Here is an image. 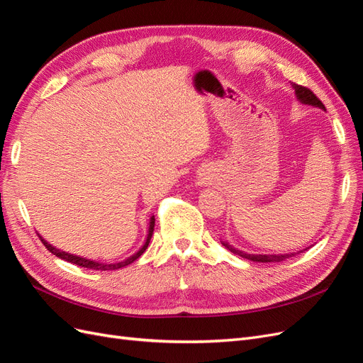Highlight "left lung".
I'll list each match as a JSON object with an SVG mask.
<instances>
[{"label":"left lung","instance_id":"obj_1","mask_svg":"<svg viewBox=\"0 0 363 363\" xmlns=\"http://www.w3.org/2000/svg\"><path fill=\"white\" fill-rule=\"evenodd\" d=\"M292 87L295 89L296 98H298V100H300L301 103L309 104V106H316V107H320V108H324V104L320 101V98H318V96L309 89V87H304V86H300V84H296V83H292ZM221 244H223L225 248H228L230 251H232L233 255L244 257V259H247V260H252V262H262V263L274 262V263H276V262H283V260L291 259V257L295 256V252H291V255H247V252L240 251V250H236V248H233L232 245H228L227 242H221ZM300 252H303V251H300Z\"/></svg>","mask_w":363,"mask_h":363}]
</instances>
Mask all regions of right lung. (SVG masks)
Instances as JSON below:
<instances>
[{
  "mask_svg": "<svg viewBox=\"0 0 363 363\" xmlns=\"http://www.w3.org/2000/svg\"><path fill=\"white\" fill-rule=\"evenodd\" d=\"M152 230H155V216H151L150 219V227H148V236H147V240L145 244L142 245L139 248L138 252H135L133 256H130L128 259H125L124 262H118V263H100V262H95V260H89V259H84V257H79V256H74V255H69V252L67 251H60L57 248H54L51 244H48L45 239H43L42 236H39V239L42 240V244L45 245V248L52 252V255H56L57 257L67 260V262H71L74 263V265H79V267H83V268H87V269H98V271H111V269H119V268H124L127 265H130V263H133L139 256L144 255V251L147 250L148 244H150V239L152 236Z\"/></svg>",
  "mask_w": 363,
  "mask_h": 363,
  "instance_id": "add662e5",
  "label": "right lung"
}]
</instances>
